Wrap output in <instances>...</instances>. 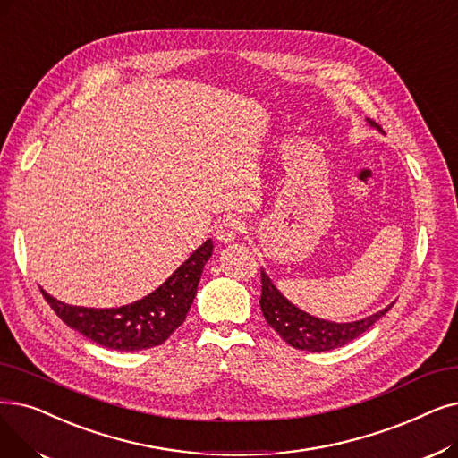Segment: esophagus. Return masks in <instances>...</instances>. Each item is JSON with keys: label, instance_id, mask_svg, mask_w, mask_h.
<instances>
[{"label": "esophagus", "instance_id": "34e87169", "mask_svg": "<svg viewBox=\"0 0 458 458\" xmlns=\"http://www.w3.org/2000/svg\"><path fill=\"white\" fill-rule=\"evenodd\" d=\"M243 230H245V226L240 218L226 216V218H223V221L216 223L215 235L221 243H232L237 240V237H240V233H243Z\"/></svg>", "mask_w": 458, "mask_h": 458}]
</instances>
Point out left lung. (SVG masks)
Listing matches in <instances>:
<instances>
[{"label":"left lung","instance_id":"1","mask_svg":"<svg viewBox=\"0 0 458 458\" xmlns=\"http://www.w3.org/2000/svg\"><path fill=\"white\" fill-rule=\"evenodd\" d=\"M260 307H262L266 322L278 335H281V339L286 344L297 350L326 352V350L341 348L346 343L363 335L370 326H374L377 320H380V318L393 307V303L384 310L367 316L363 320H357V322H348V324L326 322L292 305L286 297L273 286L271 278L262 271Z\"/></svg>","mask_w":458,"mask_h":458}]
</instances>
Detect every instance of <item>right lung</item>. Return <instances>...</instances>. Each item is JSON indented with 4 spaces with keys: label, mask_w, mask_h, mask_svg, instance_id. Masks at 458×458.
<instances>
[{
    "label": "right lung",
    "mask_w": 458,
    "mask_h": 458,
    "mask_svg": "<svg viewBox=\"0 0 458 458\" xmlns=\"http://www.w3.org/2000/svg\"><path fill=\"white\" fill-rule=\"evenodd\" d=\"M211 252L213 243L208 240L168 276L166 283L144 300L119 309L74 307L57 301L45 290L41 292L52 310L86 339L119 352L148 350L163 344L185 322Z\"/></svg>",
    "instance_id": "add662e5"
}]
</instances>
